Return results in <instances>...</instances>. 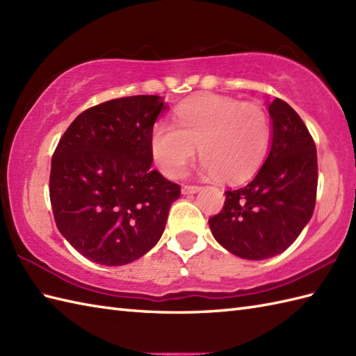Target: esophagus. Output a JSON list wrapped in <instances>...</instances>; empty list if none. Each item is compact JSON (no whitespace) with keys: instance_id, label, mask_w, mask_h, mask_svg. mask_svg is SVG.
Listing matches in <instances>:
<instances>
[{"instance_id":"esophagus-1","label":"esophagus","mask_w":356,"mask_h":356,"mask_svg":"<svg viewBox=\"0 0 356 356\" xmlns=\"http://www.w3.org/2000/svg\"><path fill=\"white\" fill-rule=\"evenodd\" d=\"M199 185H184L182 186V194H195L197 191H200Z\"/></svg>"}]
</instances>
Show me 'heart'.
I'll list each match as a JSON object with an SVG mask.
<instances>
[{"label": "heart", "instance_id": "heart-1", "mask_svg": "<svg viewBox=\"0 0 356 356\" xmlns=\"http://www.w3.org/2000/svg\"><path fill=\"white\" fill-rule=\"evenodd\" d=\"M174 124L153 127L151 154L166 177L182 174L195 154L202 171L226 182H243L260 168L270 145V120L260 105L217 95H203L180 104Z\"/></svg>", "mask_w": 356, "mask_h": 356}]
</instances>
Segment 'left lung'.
<instances>
[{
	"instance_id": "left-lung-1",
	"label": "left lung",
	"mask_w": 356,
	"mask_h": 356,
	"mask_svg": "<svg viewBox=\"0 0 356 356\" xmlns=\"http://www.w3.org/2000/svg\"><path fill=\"white\" fill-rule=\"evenodd\" d=\"M270 151L259 174L241 188L225 191L222 211L208 220L225 249L248 260H263L289 248L311 220L318 163L315 142L289 104L275 97Z\"/></svg>"
}]
</instances>
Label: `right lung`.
I'll use <instances>...</instances> for the list:
<instances>
[{"instance_id":"right-lung-1","label":"right lung","mask_w":356,"mask_h":356,"mask_svg":"<svg viewBox=\"0 0 356 356\" xmlns=\"http://www.w3.org/2000/svg\"><path fill=\"white\" fill-rule=\"evenodd\" d=\"M166 107L159 96H127L82 111L51 156L50 203L59 232L105 266L131 263L165 229L180 186L153 170L149 139Z\"/></svg>"}]
</instances>
